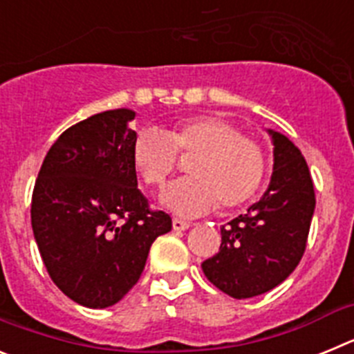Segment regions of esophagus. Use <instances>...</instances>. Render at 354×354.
I'll return each instance as SVG.
<instances>
[{"label":"esophagus","instance_id":"34e87169","mask_svg":"<svg viewBox=\"0 0 354 354\" xmlns=\"http://www.w3.org/2000/svg\"><path fill=\"white\" fill-rule=\"evenodd\" d=\"M171 227H174V230H186V228H189V223L184 220H179V218H174V221H171Z\"/></svg>","mask_w":354,"mask_h":354}]
</instances>
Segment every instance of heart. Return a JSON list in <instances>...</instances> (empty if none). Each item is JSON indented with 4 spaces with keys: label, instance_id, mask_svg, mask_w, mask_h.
I'll return each mask as SVG.
<instances>
[{
    "label": "heart",
    "instance_id": "1",
    "mask_svg": "<svg viewBox=\"0 0 354 354\" xmlns=\"http://www.w3.org/2000/svg\"><path fill=\"white\" fill-rule=\"evenodd\" d=\"M180 156L195 158L187 171L162 193V202L183 216H200L220 202L223 209L245 204L261 187L266 156L261 143L218 115H193L168 133L145 127L134 136L131 161L149 187H161L175 174Z\"/></svg>",
    "mask_w": 354,
    "mask_h": 354
}]
</instances>
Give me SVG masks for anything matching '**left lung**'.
<instances>
[{
  "mask_svg": "<svg viewBox=\"0 0 354 354\" xmlns=\"http://www.w3.org/2000/svg\"><path fill=\"white\" fill-rule=\"evenodd\" d=\"M274 170L268 192L221 228L220 252L202 262L212 286L236 299L282 283L301 261L315 209L310 171L298 147L270 131Z\"/></svg>",
  "mask_w": 354,
  "mask_h": 354,
  "instance_id": "8db88e82",
  "label": "left lung"
}]
</instances>
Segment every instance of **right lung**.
<instances>
[{
    "label": "right lung",
    "instance_id": "1",
    "mask_svg": "<svg viewBox=\"0 0 354 354\" xmlns=\"http://www.w3.org/2000/svg\"><path fill=\"white\" fill-rule=\"evenodd\" d=\"M109 109L60 134L44 158L31 196V228L55 286L72 301L106 308L140 280L156 237L171 218L138 189L127 122Z\"/></svg>",
    "mask_w": 354,
    "mask_h": 354
}]
</instances>
